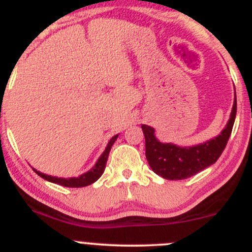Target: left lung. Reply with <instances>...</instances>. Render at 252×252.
<instances>
[{"mask_svg":"<svg viewBox=\"0 0 252 252\" xmlns=\"http://www.w3.org/2000/svg\"><path fill=\"white\" fill-rule=\"evenodd\" d=\"M236 116V96L227 126L216 138L191 147H180L171 142L158 141L155 129L142 124L146 158L156 174L164 179L182 180L192 177L215 163L227 146Z\"/></svg>","mask_w":252,"mask_h":252,"instance_id":"8db88e82","label":"left lung"}]
</instances>
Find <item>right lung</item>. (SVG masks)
Returning <instances> with one entry per match:
<instances>
[{"label": "right lung", "instance_id": "obj_1", "mask_svg": "<svg viewBox=\"0 0 252 252\" xmlns=\"http://www.w3.org/2000/svg\"><path fill=\"white\" fill-rule=\"evenodd\" d=\"M117 138H118V135H114L113 138L111 139L110 142L107 144V147H106L103 154L100 156V158L97 159L95 166H94L90 171L86 172V173L79 175L78 178H67V179H65V178H57V177H52V175L44 174L41 173V172L36 171V169H34V172L37 175H40L41 178H44L45 180H48V182L51 183H56V184H60L62 185V187H67V188L88 187V185L95 183L96 180L102 175L103 171H105L106 168V163H107V158H108V155H110L111 147L112 145L114 144V141L117 140Z\"/></svg>", "mask_w": 252, "mask_h": 252}]
</instances>
